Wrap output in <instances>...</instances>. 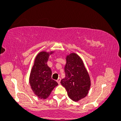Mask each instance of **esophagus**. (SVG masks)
Segmentation results:
<instances>
[{
  "instance_id": "obj_1",
  "label": "esophagus",
  "mask_w": 121,
  "mask_h": 121,
  "mask_svg": "<svg viewBox=\"0 0 121 121\" xmlns=\"http://www.w3.org/2000/svg\"><path fill=\"white\" fill-rule=\"evenodd\" d=\"M60 80H61V79L60 78H58V79L57 80H56V82H58V83L59 84H60Z\"/></svg>"
}]
</instances>
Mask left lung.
Here are the masks:
<instances>
[{
  "instance_id": "left-lung-1",
  "label": "left lung",
  "mask_w": 121,
  "mask_h": 121,
  "mask_svg": "<svg viewBox=\"0 0 121 121\" xmlns=\"http://www.w3.org/2000/svg\"><path fill=\"white\" fill-rule=\"evenodd\" d=\"M66 76L60 83L66 89L69 97L73 101L86 97L91 87V79L82 59L72 52L66 58Z\"/></svg>"
}]
</instances>
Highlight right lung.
<instances>
[{
  "label": "right lung",
  "instance_id": "obj_1",
  "mask_svg": "<svg viewBox=\"0 0 121 121\" xmlns=\"http://www.w3.org/2000/svg\"><path fill=\"white\" fill-rule=\"evenodd\" d=\"M54 51L39 52L35 59L29 76V83L33 93L38 98L46 99L58 83L52 79V71L48 66L49 56Z\"/></svg>",
  "mask_w": 121,
  "mask_h": 121
}]
</instances>
